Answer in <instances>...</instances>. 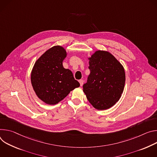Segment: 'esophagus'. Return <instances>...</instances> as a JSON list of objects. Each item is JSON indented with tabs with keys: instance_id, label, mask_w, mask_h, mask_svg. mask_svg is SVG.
I'll list each match as a JSON object with an SVG mask.
<instances>
[{
	"instance_id": "obj_1",
	"label": "esophagus",
	"mask_w": 157,
	"mask_h": 157,
	"mask_svg": "<svg viewBox=\"0 0 157 157\" xmlns=\"http://www.w3.org/2000/svg\"><path fill=\"white\" fill-rule=\"evenodd\" d=\"M79 83H80V86H82L83 85V80H79Z\"/></svg>"
}]
</instances>
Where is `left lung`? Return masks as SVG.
I'll return each mask as SVG.
<instances>
[{"mask_svg": "<svg viewBox=\"0 0 157 157\" xmlns=\"http://www.w3.org/2000/svg\"><path fill=\"white\" fill-rule=\"evenodd\" d=\"M90 73L83 91L91 105L99 110L113 106L122 94L125 73L123 65L108 51L97 50L88 58Z\"/></svg>", "mask_w": 157, "mask_h": 157, "instance_id": "1", "label": "left lung"}]
</instances>
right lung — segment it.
<instances>
[{
  "label": "right lung",
  "mask_w": 157,
  "mask_h": 157,
  "mask_svg": "<svg viewBox=\"0 0 157 157\" xmlns=\"http://www.w3.org/2000/svg\"><path fill=\"white\" fill-rule=\"evenodd\" d=\"M66 50L56 45L46 50L35 62L31 72V83L39 99L48 105H56L80 86L63 61Z\"/></svg>",
  "instance_id": "add662e5"
}]
</instances>
